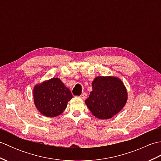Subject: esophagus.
<instances>
[{"mask_svg": "<svg viewBox=\"0 0 161 161\" xmlns=\"http://www.w3.org/2000/svg\"><path fill=\"white\" fill-rule=\"evenodd\" d=\"M86 97H87V94L86 93H82V94L80 95V97L82 99V100H86Z\"/></svg>", "mask_w": 161, "mask_h": 161, "instance_id": "esophagus-1", "label": "esophagus"}]
</instances>
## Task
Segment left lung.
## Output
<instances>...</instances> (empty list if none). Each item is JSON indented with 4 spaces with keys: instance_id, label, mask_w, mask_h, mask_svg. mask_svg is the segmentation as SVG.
Here are the masks:
<instances>
[{
    "instance_id": "obj_1",
    "label": "left lung",
    "mask_w": 161,
    "mask_h": 161,
    "mask_svg": "<svg viewBox=\"0 0 161 161\" xmlns=\"http://www.w3.org/2000/svg\"><path fill=\"white\" fill-rule=\"evenodd\" d=\"M92 88L85 103L92 114L99 119L114 117L122 110L127 101V91L118 77H95L92 82Z\"/></svg>"
}]
</instances>
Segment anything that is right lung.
I'll list each match as a JSON object with an SVG mask.
<instances>
[{
  "label": "right lung",
  "instance_id": "add662e5",
  "mask_svg": "<svg viewBox=\"0 0 161 161\" xmlns=\"http://www.w3.org/2000/svg\"><path fill=\"white\" fill-rule=\"evenodd\" d=\"M73 97L69 88L57 77L37 84L33 88L35 107L46 117H56L62 114Z\"/></svg>",
  "mask_w": 161,
  "mask_h": 161
}]
</instances>
